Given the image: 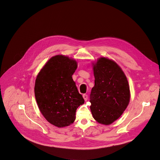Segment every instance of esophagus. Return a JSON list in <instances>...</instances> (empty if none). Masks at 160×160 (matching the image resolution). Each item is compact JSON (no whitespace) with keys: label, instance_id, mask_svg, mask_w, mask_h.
Listing matches in <instances>:
<instances>
[{"label":"esophagus","instance_id":"esophagus-1","mask_svg":"<svg viewBox=\"0 0 160 160\" xmlns=\"http://www.w3.org/2000/svg\"><path fill=\"white\" fill-rule=\"evenodd\" d=\"M82 97H83L84 101H87V100H88V96H87V94H84V95L82 96Z\"/></svg>","mask_w":160,"mask_h":160}]
</instances>
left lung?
Segmentation results:
<instances>
[{
  "mask_svg": "<svg viewBox=\"0 0 160 160\" xmlns=\"http://www.w3.org/2000/svg\"><path fill=\"white\" fill-rule=\"evenodd\" d=\"M95 85L90 102L93 118L99 123L108 125L127 108L130 98L125 74L113 60L100 58L93 64Z\"/></svg>",
  "mask_w": 160,
  "mask_h": 160,
  "instance_id": "obj_1",
  "label": "left lung"
}]
</instances>
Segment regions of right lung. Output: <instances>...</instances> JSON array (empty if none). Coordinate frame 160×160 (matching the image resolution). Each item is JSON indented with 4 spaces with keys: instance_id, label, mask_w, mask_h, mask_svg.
Listing matches in <instances>:
<instances>
[{
    "instance_id": "add662e5",
    "label": "right lung",
    "mask_w": 160,
    "mask_h": 160,
    "mask_svg": "<svg viewBox=\"0 0 160 160\" xmlns=\"http://www.w3.org/2000/svg\"><path fill=\"white\" fill-rule=\"evenodd\" d=\"M76 61L58 55L50 58L38 73L34 92L37 105L50 123L67 127L76 119L77 108L84 102L72 79Z\"/></svg>"
}]
</instances>
